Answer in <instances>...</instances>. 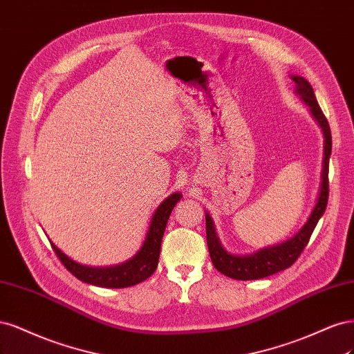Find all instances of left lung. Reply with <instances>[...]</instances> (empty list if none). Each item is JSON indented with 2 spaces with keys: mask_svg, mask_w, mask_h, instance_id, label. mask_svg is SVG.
<instances>
[{
  "mask_svg": "<svg viewBox=\"0 0 354 354\" xmlns=\"http://www.w3.org/2000/svg\"><path fill=\"white\" fill-rule=\"evenodd\" d=\"M295 82V93H297L301 100L310 107L312 116L319 123L324 132V163H322V182L321 188H319L316 206L313 207L309 219L303 225L301 230L295 234L292 238L287 239L281 244L261 248L259 252L247 256H235L227 253L222 247L218 234H216L213 221L210 214L206 213V236H207V247L212 263L223 275L230 277L232 279L239 281H252V279H261L285 270L290 268L295 260L299 259L304 247L307 245L310 239V235L316 227L319 219L326 209L328 196H329V182H328V170H329V156L330 148H333V138H330V129L329 123L317 104V100L315 97L312 85L306 81L301 76H291Z\"/></svg>",
  "mask_w": 354,
  "mask_h": 354,
  "instance_id": "left-lung-1",
  "label": "left lung"
}]
</instances>
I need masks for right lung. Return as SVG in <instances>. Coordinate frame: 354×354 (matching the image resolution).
<instances>
[{"label": "right lung", "mask_w": 354, "mask_h": 354, "mask_svg": "<svg viewBox=\"0 0 354 354\" xmlns=\"http://www.w3.org/2000/svg\"><path fill=\"white\" fill-rule=\"evenodd\" d=\"M180 192H175L172 196H169L160 206L156 209L142 247L140 248L138 253L132 259L124 261V263L109 268H91L76 263L75 260L67 257L62 250H59L51 243L53 250L64 265V268L79 281L104 288L132 287V285H136L145 281L147 278H150L154 273L158 263V256H160L162 238L166 230L167 219L174 207L176 206V203L180 200Z\"/></svg>", "instance_id": "1"}]
</instances>
